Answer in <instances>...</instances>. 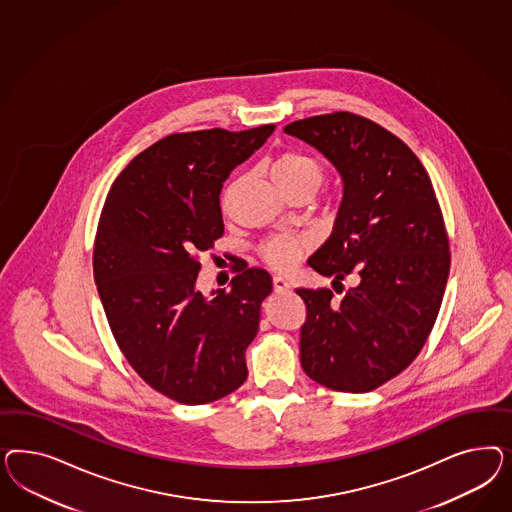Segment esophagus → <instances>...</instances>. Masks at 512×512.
<instances>
[{
	"label": "esophagus",
	"instance_id": "esophagus-1",
	"mask_svg": "<svg viewBox=\"0 0 512 512\" xmlns=\"http://www.w3.org/2000/svg\"><path fill=\"white\" fill-rule=\"evenodd\" d=\"M274 289L276 291H287L289 289V281L283 276H274Z\"/></svg>",
	"mask_w": 512,
	"mask_h": 512
}]
</instances>
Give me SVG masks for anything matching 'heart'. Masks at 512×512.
Here are the masks:
<instances>
[{"label":"heart","mask_w":512,"mask_h":512,"mask_svg":"<svg viewBox=\"0 0 512 512\" xmlns=\"http://www.w3.org/2000/svg\"><path fill=\"white\" fill-rule=\"evenodd\" d=\"M272 178L283 191L293 187L321 186L325 171L317 159L302 152H283L272 161ZM310 248V240L300 234H274L261 242L264 261L274 268H291Z\"/></svg>","instance_id":"obj_1"}]
</instances>
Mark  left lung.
I'll return each mask as SVG.
<instances>
[{"label":"left lung","instance_id":"obj_1","mask_svg":"<svg viewBox=\"0 0 512 512\" xmlns=\"http://www.w3.org/2000/svg\"><path fill=\"white\" fill-rule=\"evenodd\" d=\"M340 171L334 231L310 257L334 283L355 274L341 300L330 289H296L308 319L300 362L315 383L370 392L419 357L435 325L450 270L449 234L432 180L411 148L353 112L285 125Z\"/></svg>","mask_w":512,"mask_h":512}]
</instances>
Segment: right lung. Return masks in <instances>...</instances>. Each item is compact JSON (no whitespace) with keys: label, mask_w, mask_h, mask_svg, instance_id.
Returning a JSON list of instances; mask_svg holds the SVG:
<instances>
[{"label":"right lung","mask_w":512,"mask_h":512,"mask_svg":"<svg viewBox=\"0 0 512 512\" xmlns=\"http://www.w3.org/2000/svg\"><path fill=\"white\" fill-rule=\"evenodd\" d=\"M274 129L214 127L157 140L120 172L101 210L93 278L112 336L142 381L174 402H216L248 377L246 349L272 276L238 270L231 289L212 296L195 283L201 253L223 236V182Z\"/></svg>","instance_id":"right-lung-1"}]
</instances>
